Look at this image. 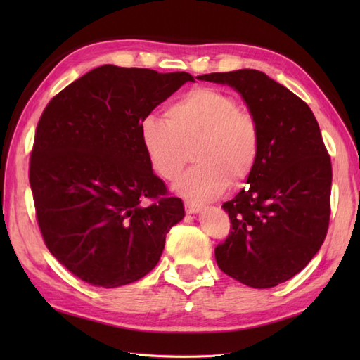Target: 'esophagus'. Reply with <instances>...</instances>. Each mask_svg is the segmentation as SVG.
<instances>
[{"label": "esophagus", "instance_id": "34e87169", "mask_svg": "<svg viewBox=\"0 0 360 360\" xmlns=\"http://www.w3.org/2000/svg\"><path fill=\"white\" fill-rule=\"evenodd\" d=\"M202 210V205L200 204H193V202H186V212L188 215H196V213H200Z\"/></svg>", "mask_w": 360, "mask_h": 360}]
</instances>
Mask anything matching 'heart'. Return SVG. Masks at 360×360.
Wrapping results in <instances>:
<instances>
[{"label": "heart", "instance_id": "b5f03b06", "mask_svg": "<svg viewBox=\"0 0 360 360\" xmlns=\"http://www.w3.org/2000/svg\"><path fill=\"white\" fill-rule=\"evenodd\" d=\"M167 119L145 116L139 141L153 173L173 181L186 165L188 148L193 162L174 182V192L190 202L215 200L236 188L254 173L259 156V128L232 96L215 88H195L168 105Z\"/></svg>", "mask_w": 360, "mask_h": 360}]
</instances>
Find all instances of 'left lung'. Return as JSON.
Masks as SVG:
<instances>
[{"label": "left lung", "instance_id": "1", "mask_svg": "<svg viewBox=\"0 0 360 360\" xmlns=\"http://www.w3.org/2000/svg\"><path fill=\"white\" fill-rule=\"evenodd\" d=\"M198 79L233 88L262 139L249 187L223 204L232 232L217 246V263L243 285L274 288L307 267L326 236L333 172L319 124L302 98L262 71Z\"/></svg>", "mask_w": 360, "mask_h": 360}]
</instances>
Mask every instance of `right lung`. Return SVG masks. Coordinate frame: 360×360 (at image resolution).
<instances>
[{
	"mask_svg": "<svg viewBox=\"0 0 360 360\" xmlns=\"http://www.w3.org/2000/svg\"><path fill=\"white\" fill-rule=\"evenodd\" d=\"M187 82L188 72L103 65L41 114L29 168L38 226L51 254L89 285L119 288L147 275L186 215L150 168L139 125ZM145 197L158 202L143 206Z\"/></svg>",
	"mask_w": 360,
	"mask_h": 360,
	"instance_id": "obj_1",
	"label": "right lung"
}]
</instances>
